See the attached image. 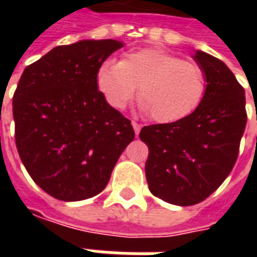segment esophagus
<instances>
[{
    "label": "esophagus",
    "mask_w": 257,
    "mask_h": 257,
    "mask_svg": "<svg viewBox=\"0 0 257 257\" xmlns=\"http://www.w3.org/2000/svg\"><path fill=\"white\" fill-rule=\"evenodd\" d=\"M132 126H134V129H135V134L139 135L140 128H142V125H140V123L136 122V121H132Z\"/></svg>",
    "instance_id": "esophagus-1"
}]
</instances>
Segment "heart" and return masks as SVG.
I'll use <instances>...</instances> for the list:
<instances>
[{"instance_id": "1", "label": "heart", "mask_w": 257, "mask_h": 257, "mask_svg": "<svg viewBox=\"0 0 257 257\" xmlns=\"http://www.w3.org/2000/svg\"><path fill=\"white\" fill-rule=\"evenodd\" d=\"M139 84L142 110L161 123L189 117L206 93V75L198 64L158 48L131 51L121 62L106 60L97 71V86L115 108L128 104Z\"/></svg>"}]
</instances>
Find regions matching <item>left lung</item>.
<instances>
[{"mask_svg": "<svg viewBox=\"0 0 257 257\" xmlns=\"http://www.w3.org/2000/svg\"><path fill=\"white\" fill-rule=\"evenodd\" d=\"M206 75V93L189 117L143 126L149 147L146 179L151 194L165 202L190 206L219 189L235 165L246 125L245 90L219 59L194 56Z\"/></svg>", "mask_w": 257, "mask_h": 257, "instance_id": "left-lung-1", "label": "left lung"}]
</instances>
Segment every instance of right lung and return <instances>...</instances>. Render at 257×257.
<instances>
[{
  "label": "right lung",
  "mask_w": 257,
  "mask_h": 257,
  "mask_svg": "<svg viewBox=\"0 0 257 257\" xmlns=\"http://www.w3.org/2000/svg\"><path fill=\"white\" fill-rule=\"evenodd\" d=\"M115 40L60 45L25 68L14 93L15 142L31 179L60 201L101 193L135 139L128 118L97 89Z\"/></svg>",
  "instance_id": "add662e5"
}]
</instances>
